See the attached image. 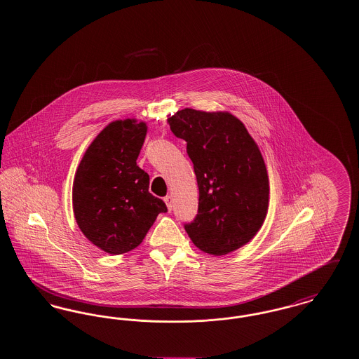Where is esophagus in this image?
I'll list each match as a JSON object with an SVG mask.
<instances>
[{
  "instance_id": "1",
  "label": "esophagus",
  "mask_w": 359,
  "mask_h": 359,
  "mask_svg": "<svg viewBox=\"0 0 359 359\" xmlns=\"http://www.w3.org/2000/svg\"><path fill=\"white\" fill-rule=\"evenodd\" d=\"M164 202L167 203V207H168V210L171 211L172 210V196L171 195H167L165 198H164Z\"/></svg>"
}]
</instances>
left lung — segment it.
<instances>
[{"label":"left lung","mask_w":359,"mask_h":359,"mask_svg":"<svg viewBox=\"0 0 359 359\" xmlns=\"http://www.w3.org/2000/svg\"><path fill=\"white\" fill-rule=\"evenodd\" d=\"M172 133L187 142L199 187L198 214L184 229L194 245L223 256L246 245L265 221L268 172L255 140L230 113L179 110Z\"/></svg>","instance_id":"obj_1"}]
</instances>
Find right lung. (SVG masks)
I'll list each match as a JSON object with an SVG mask.
<instances>
[{
	"label": "right lung",
	"mask_w": 359,
	"mask_h": 359,
	"mask_svg": "<svg viewBox=\"0 0 359 359\" xmlns=\"http://www.w3.org/2000/svg\"><path fill=\"white\" fill-rule=\"evenodd\" d=\"M136 120L109 123L87 148L72 187L74 215L86 238L122 255L145 238L165 203L149 192V175L136 160L147 136Z\"/></svg>",
	"instance_id": "1"
}]
</instances>
